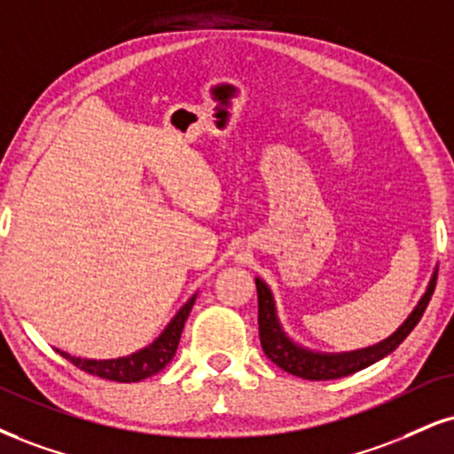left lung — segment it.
<instances>
[{
  "instance_id": "left-lung-1",
  "label": "left lung",
  "mask_w": 454,
  "mask_h": 454,
  "mask_svg": "<svg viewBox=\"0 0 454 454\" xmlns=\"http://www.w3.org/2000/svg\"><path fill=\"white\" fill-rule=\"evenodd\" d=\"M435 279H438V269L431 275L429 286L425 289V294L420 296L417 307L412 309V313L406 317V321L397 327L395 332L385 340L376 342L372 347L357 348V351H345V353H319L313 348H307L298 342H294L292 338L283 330L279 315H277V304L272 298L270 287L264 281L255 279V287H258V324H260V342L264 348L266 357L272 364L279 365L286 372L300 376V379L307 380H332V379H342L359 370L368 368L379 359H383L385 355L395 351L402 345V340L414 330V325L419 324V319L423 317L425 309H427L431 294L435 289Z\"/></svg>"
}]
</instances>
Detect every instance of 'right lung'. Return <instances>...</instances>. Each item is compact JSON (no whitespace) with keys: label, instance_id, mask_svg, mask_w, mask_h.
<instances>
[{"label":"right lung","instance_id":"right-lung-1","mask_svg":"<svg viewBox=\"0 0 454 454\" xmlns=\"http://www.w3.org/2000/svg\"><path fill=\"white\" fill-rule=\"evenodd\" d=\"M194 300L196 294L177 310V315L168 321V325L160 332V336H158L152 345H147L137 353H130L127 357L86 359L65 353L61 348H57V353L61 355V357L69 359L75 368L84 370V372H89L92 376H101V379L106 380H116V383H139V380L147 379V376L160 372V370L173 359L175 351H177L179 338H182L185 319H188L190 310L194 307Z\"/></svg>","mask_w":454,"mask_h":454}]
</instances>
